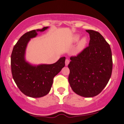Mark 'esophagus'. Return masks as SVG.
Segmentation results:
<instances>
[{
	"instance_id": "esophagus-1",
	"label": "esophagus",
	"mask_w": 124,
	"mask_h": 124,
	"mask_svg": "<svg viewBox=\"0 0 124 124\" xmlns=\"http://www.w3.org/2000/svg\"><path fill=\"white\" fill-rule=\"evenodd\" d=\"M69 63H70V60L66 59L65 60V65L68 66V65L69 64Z\"/></svg>"
}]
</instances>
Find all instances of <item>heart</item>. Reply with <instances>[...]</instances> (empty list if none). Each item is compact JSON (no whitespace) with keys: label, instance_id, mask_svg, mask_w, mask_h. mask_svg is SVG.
Masks as SVG:
<instances>
[{"label":"heart","instance_id":"heart-1","mask_svg":"<svg viewBox=\"0 0 124 124\" xmlns=\"http://www.w3.org/2000/svg\"><path fill=\"white\" fill-rule=\"evenodd\" d=\"M80 38V36L79 35H75L73 36L72 39H71V42H73V43H76V42H78L79 41ZM86 43H87V39H86V38H82L79 41V42H78V47H77V48H78V50H82L85 47Z\"/></svg>","mask_w":124,"mask_h":124}]
</instances>
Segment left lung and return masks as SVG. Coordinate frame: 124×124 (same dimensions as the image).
I'll return each mask as SVG.
<instances>
[{
	"instance_id": "1",
	"label": "left lung",
	"mask_w": 124,
	"mask_h": 124,
	"mask_svg": "<svg viewBox=\"0 0 124 124\" xmlns=\"http://www.w3.org/2000/svg\"><path fill=\"white\" fill-rule=\"evenodd\" d=\"M89 46L70 57L68 82L72 91L84 97L99 94L109 81L113 61L110 45L97 31L86 30Z\"/></svg>"
}]
</instances>
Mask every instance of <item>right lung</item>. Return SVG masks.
I'll return each instance as SVG.
<instances>
[{
  "label": "right lung",
  "mask_w": 124,
  "mask_h": 124,
  "mask_svg": "<svg viewBox=\"0 0 124 124\" xmlns=\"http://www.w3.org/2000/svg\"><path fill=\"white\" fill-rule=\"evenodd\" d=\"M48 28L33 30L20 37L14 47L11 57V72L17 87L24 95L32 98H39L48 94L53 85V78L65 67V57H61L53 64L33 66L25 61L24 54L31 38Z\"/></svg>",
  "instance_id": "right-lung-1"
}]
</instances>
